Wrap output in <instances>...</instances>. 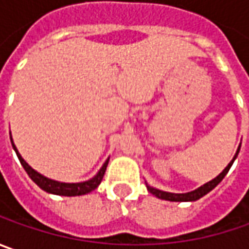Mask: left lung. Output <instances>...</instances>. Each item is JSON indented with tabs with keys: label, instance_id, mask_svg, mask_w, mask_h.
Returning a JSON list of instances; mask_svg holds the SVG:
<instances>
[{
	"label": "left lung",
	"instance_id": "left-lung-1",
	"mask_svg": "<svg viewBox=\"0 0 249 249\" xmlns=\"http://www.w3.org/2000/svg\"><path fill=\"white\" fill-rule=\"evenodd\" d=\"M238 152H240V147L237 149V152H235L234 158L233 160L226 166V169L219 175L217 177H215L213 180H211V181H208L206 184L204 186H201L199 188H196L194 191H191V193H186V194H172V193H166V191H160V190H157V188H152V187H147L148 188V191L151 194H154L155 196H158L160 199H166V201H176V202H184V201H196V199H199L201 196H204L205 194H208L209 191H212L213 188H215L222 180H223V177L227 175V172L230 170V167L233 165V162H234V159L237 158V155H238Z\"/></svg>",
	"mask_w": 249,
	"mask_h": 249
}]
</instances>
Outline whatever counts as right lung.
Here are the masks:
<instances>
[{"instance_id": "right-lung-1", "label": "right lung", "mask_w": 249, "mask_h": 249, "mask_svg": "<svg viewBox=\"0 0 249 249\" xmlns=\"http://www.w3.org/2000/svg\"><path fill=\"white\" fill-rule=\"evenodd\" d=\"M11 141H12V139H11ZM12 147H14V149L16 151V155H18V158L20 160V163H22V166H23V169L26 170V173L29 175V177H30L40 188H43L44 191L51 193V194H56V196H84V194L90 193L92 190H95L97 187L100 186L101 180H102V177L105 175V170H107V166H108V160H109V159H108V160L104 163V166L101 167L100 172L97 173V176H94L91 180L83 181V183H59V181H55V180H51V178H47V177H44L43 175L37 173V172L29 166V165L24 162V159L19 155V152H18V149L15 147L14 142H12Z\"/></svg>"}]
</instances>
